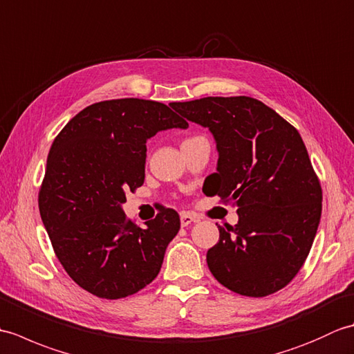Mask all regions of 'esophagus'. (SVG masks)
<instances>
[{
	"instance_id": "obj_1",
	"label": "esophagus",
	"mask_w": 354,
	"mask_h": 354,
	"mask_svg": "<svg viewBox=\"0 0 354 354\" xmlns=\"http://www.w3.org/2000/svg\"><path fill=\"white\" fill-rule=\"evenodd\" d=\"M193 222H196V217H194L193 214L185 213V212L181 213V225H183V227H189V225L193 223Z\"/></svg>"
}]
</instances>
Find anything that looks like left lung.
Segmentation results:
<instances>
[{"instance_id":"obj_1","label":"left lung","mask_w":354,"mask_h":354,"mask_svg":"<svg viewBox=\"0 0 354 354\" xmlns=\"http://www.w3.org/2000/svg\"><path fill=\"white\" fill-rule=\"evenodd\" d=\"M208 127L219 152L207 192L237 207L234 227H219L207 252L212 274L230 290L266 297L288 286L310 252L322 190L301 135L257 99L204 97L171 103ZM205 187V184H204Z\"/></svg>"}]
</instances>
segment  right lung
<instances>
[{
	"instance_id": "right-lung-1",
	"label": "right lung",
	"mask_w": 354,
	"mask_h": 354,
	"mask_svg": "<svg viewBox=\"0 0 354 354\" xmlns=\"http://www.w3.org/2000/svg\"><path fill=\"white\" fill-rule=\"evenodd\" d=\"M187 126L160 102L104 100L80 111L53 141L39 213L56 257L82 289L118 299L155 280L179 214L162 207L140 228L122 204L145 183L147 138Z\"/></svg>"
}]
</instances>
